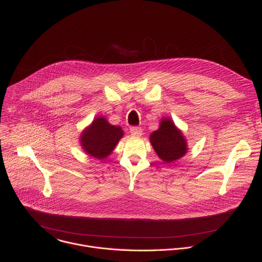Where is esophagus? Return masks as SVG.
I'll return each mask as SVG.
<instances>
[{
	"label": "esophagus",
	"instance_id": "esophagus-1",
	"mask_svg": "<svg viewBox=\"0 0 262 262\" xmlns=\"http://www.w3.org/2000/svg\"><path fill=\"white\" fill-rule=\"evenodd\" d=\"M130 134L135 137H140L142 135V128L139 126H133L130 127Z\"/></svg>",
	"mask_w": 262,
	"mask_h": 262
}]
</instances>
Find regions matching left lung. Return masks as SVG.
<instances>
[{"instance_id":"obj_1","label":"left lung","mask_w":262,"mask_h":262,"mask_svg":"<svg viewBox=\"0 0 262 262\" xmlns=\"http://www.w3.org/2000/svg\"><path fill=\"white\" fill-rule=\"evenodd\" d=\"M156 154L166 163L182 158L187 153V141L183 133L169 118H163L157 130L149 136Z\"/></svg>"}]
</instances>
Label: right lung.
<instances>
[{
    "label": "right lung",
    "instance_id": "add662e5",
    "mask_svg": "<svg viewBox=\"0 0 262 262\" xmlns=\"http://www.w3.org/2000/svg\"><path fill=\"white\" fill-rule=\"evenodd\" d=\"M123 137L120 126L109 124L104 117L92 121L80 136V144L85 152L96 159H104L112 154Z\"/></svg>",
    "mask_w": 262,
    "mask_h": 262
}]
</instances>
